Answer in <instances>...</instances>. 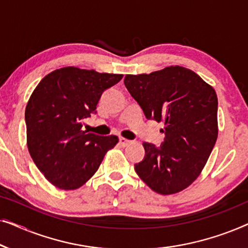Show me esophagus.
<instances>
[{
  "instance_id": "34e87169",
  "label": "esophagus",
  "mask_w": 248,
  "mask_h": 248,
  "mask_svg": "<svg viewBox=\"0 0 248 248\" xmlns=\"http://www.w3.org/2000/svg\"><path fill=\"white\" fill-rule=\"evenodd\" d=\"M130 143H131V141L127 140V139L120 138V144L122 145V147H126V145H128Z\"/></svg>"
}]
</instances>
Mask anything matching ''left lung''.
<instances>
[{
  "label": "left lung",
  "mask_w": 248,
  "mask_h": 248,
  "mask_svg": "<svg viewBox=\"0 0 248 248\" xmlns=\"http://www.w3.org/2000/svg\"><path fill=\"white\" fill-rule=\"evenodd\" d=\"M124 84L148 120L165 123V141L160 147L144 142V158L135 171L159 194L183 191L198 178L218 138L215 89L178 65L127 74Z\"/></svg>",
  "instance_id": "8db88e82"
}]
</instances>
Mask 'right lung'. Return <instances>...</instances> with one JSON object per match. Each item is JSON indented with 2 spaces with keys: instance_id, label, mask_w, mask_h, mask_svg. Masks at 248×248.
Here are the masks:
<instances>
[{
  "instance_id": "right-lung-1",
  "label": "right lung",
  "mask_w": 248,
  "mask_h": 248,
  "mask_svg": "<svg viewBox=\"0 0 248 248\" xmlns=\"http://www.w3.org/2000/svg\"><path fill=\"white\" fill-rule=\"evenodd\" d=\"M123 74L98 73L67 66L44 78L27 104V142L33 162L61 189L82 186L98 170L106 152L118 142L82 130V120Z\"/></svg>"
}]
</instances>
